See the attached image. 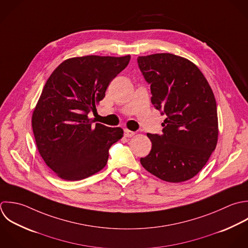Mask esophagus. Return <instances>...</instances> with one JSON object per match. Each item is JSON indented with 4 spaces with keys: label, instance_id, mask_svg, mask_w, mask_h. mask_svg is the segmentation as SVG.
Returning <instances> with one entry per match:
<instances>
[{
    "label": "esophagus",
    "instance_id": "34e87169",
    "mask_svg": "<svg viewBox=\"0 0 248 248\" xmlns=\"http://www.w3.org/2000/svg\"><path fill=\"white\" fill-rule=\"evenodd\" d=\"M134 134H135L134 131H131V130H128V129H124V136L125 137H132Z\"/></svg>",
    "mask_w": 248,
    "mask_h": 248
}]
</instances>
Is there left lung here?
<instances>
[{
  "mask_svg": "<svg viewBox=\"0 0 248 248\" xmlns=\"http://www.w3.org/2000/svg\"><path fill=\"white\" fill-rule=\"evenodd\" d=\"M137 62L151 84L152 103L167 116L162 134H147L152 150L140 162L162 181H188L206 165L217 144L213 90L197 65L186 58L158 53L140 56Z\"/></svg>",
  "mask_w": 248,
  "mask_h": 248,
  "instance_id": "left-lung-1",
  "label": "left lung"
}]
</instances>
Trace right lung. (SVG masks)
Returning a JSON list of instances; mask_svg holds the SVG:
<instances>
[{
    "label": "right lung",
    "mask_w": 248,
    "mask_h": 248,
    "mask_svg": "<svg viewBox=\"0 0 248 248\" xmlns=\"http://www.w3.org/2000/svg\"><path fill=\"white\" fill-rule=\"evenodd\" d=\"M124 57L90 55L63 61L46 81L31 116L39 155L61 179L80 181L103 169L121 127L93 124L88 114L105 96L110 82L126 67Z\"/></svg>",
    "instance_id": "1"
}]
</instances>
